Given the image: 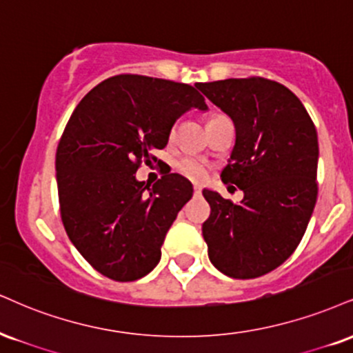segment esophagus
<instances>
[{"mask_svg": "<svg viewBox=\"0 0 353 353\" xmlns=\"http://www.w3.org/2000/svg\"><path fill=\"white\" fill-rule=\"evenodd\" d=\"M201 190H202V189H201V185H194V194H195V195L201 194Z\"/></svg>", "mask_w": 353, "mask_h": 353, "instance_id": "1", "label": "esophagus"}]
</instances>
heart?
I'll return each instance as SVG.
<instances>
[{"label": "heart", "instance_id": "heart-1", "mask_svg": "<svg viewBox=\"0 0 353 353\" xmlns=\"http://www.w3.org/2000/svg\"><path fill=\"white\" fill-rule=\"evenodd\" d=\"M174 134V130L171 131ZM177 169H179L181 174H184L185 177L192 181H201L207 176V165L203 161L197 158H184L177 163Z\"/></svg>", "mask_w": 353, "mask_h": 353}]
</instances>
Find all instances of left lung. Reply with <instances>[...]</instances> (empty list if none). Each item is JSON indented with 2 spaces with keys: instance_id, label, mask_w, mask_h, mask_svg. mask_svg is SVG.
<instances>
[{
  "instance_id": "8db88e82",
  "label": "left lung",
  "mask_w": 353,
  "mask_h": 353,
  "mask_svg": "<svg viewBox=\"0 0 353 353\" xmlns=\"http://www.w3.org/2000/svg\"><path fill=\"white\" fill-rule=\"evenodd\" d=\"M195 87L232 118L235 146L222 181L243 190L233 203L203 189L210 217L202 225L212 265L235 279L263 276L298 248L317 201L316 126L298 97L261 77Z\"/></svg>"
}]
</instances>
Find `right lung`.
<instances>
[{"mask_svg": "<svg viewBox=\"0 0 353 353\" xmlns=\"http://www.w3.org/2000/svg\"><path fill=\"white\" fill-rule=\"evenodd\" d=\"M192 108L207 105L188 83L114 75L80 100L63 130L55 154L63 228L110 279L134 281L154 270L165 233L192 197L181 174H164L152 188L134 176Z\"/></svg>", "mask_w": 353, "mask_h": 353, "instance_id": "right-lung-1", "label": "right lung"}]
</instances>
